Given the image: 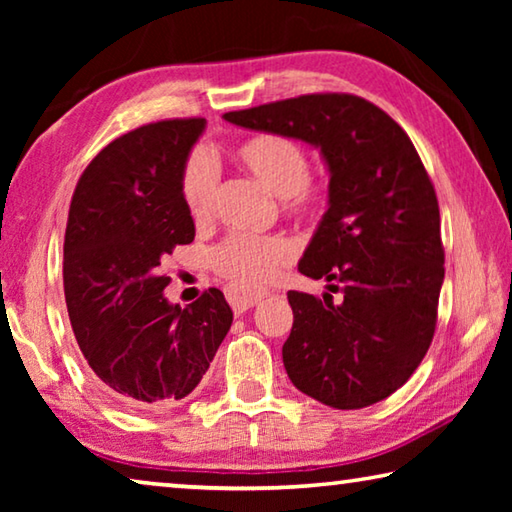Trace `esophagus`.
I'll return each mask as SVG.
<instances>
[{"label": "esophagus", "instance_id": "obj_1", "mask_svg": "<svg viewBox=\"0 0 512 512\" xmlns=\"http://www.w3.org/2000/svg\"><path fill=\"white\" fill-rule=\"evenodd\" d=\"M268 296L266 289H244V287H232L228 289V302L232 305V309L244 314L246 309L255 307L257 302H262Z\"/></svg>", "mask_w": 512, "mask_h": 512}]
</instances>
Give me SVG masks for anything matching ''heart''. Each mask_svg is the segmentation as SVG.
Segmentation results:
<instances>
[{
    "label": "heart",
    "instance_id": "obj_1",
    "mask_svg": "<svg viewBox=\"0 0 512 512\" xmlns=\"http://www.w3.org/2000/svg\"><path fill=\"white\" fill-rule=\"evenodd\" d=\"M241 171L280 198L282 214L311 219L325 210V189L309 178V153L298 140L280 133L246 137L232 149ZM180 198L196 225L214 216L216 176L205 155H192L180 171ZM296 257V246L284 235H232L214 248L212 268L237 287H257Z\"/></svg>",
    "mask_w": 512,
    "mask_h": 512
}]
</instances>
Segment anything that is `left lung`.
I'll list each match as a JSON object with an SVG mask.
<instances>
[{"label": "left lung", "instance_id": "1", "mask_svg": "<svg viewBox=\"0 0 512 512\" xmlns=\"http://www.w3.org/2000/svg\"><path fill=\"white\" fill-rule=\"evenodd\" d=\"M230 124L314 144L329 207L298 271L331 293L289 291L287 375L332 409H363L404 386L427 354L445 277L436 189L409 135L357 94L320 92L225 112Z\"/></svg>", "mask_w": 512, "mask_h": 512}]
</instances>
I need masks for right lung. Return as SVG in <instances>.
<instances>
[{"label":"right lung","mask_w":512,"mask_h":512,"mask_svg":"<svg viewBox=\"0 0 512 512\" xmlns=\"http://www.w3.org/2000/svg\"><path fill=\"white\" fill-rule=\"evenodd\" d=\"M203 128V117L162 119L119 135L85 167L69 205V323L99 388L126 409L185 400L232 325L219 289L185 309L162 296V257L194 241L180 171Z\"/></svg>","instance_id":"right-lung-1"}]
</instances>
